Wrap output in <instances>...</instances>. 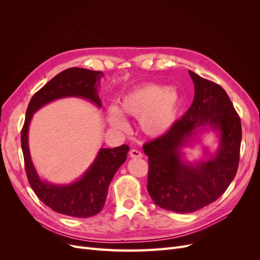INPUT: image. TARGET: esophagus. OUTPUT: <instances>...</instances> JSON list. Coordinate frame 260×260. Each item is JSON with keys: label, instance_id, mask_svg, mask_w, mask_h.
Here are the masks:
<instances>
[{"label": "esophagus", "instance_id": "obj_1", "mask_svg": "<svg viewBox=\"0 0 260 260\" xmlns=\"http://www.w3.org/2000/svg\"><path fill=\"white\" fill-rule=\"evenodd\" d=\"M142 153H141L140 151H138V149H131L130 151V157L131 158H141L142 157Z\"/></svg>", "mask_w": 260, "mask_h": 260}]
</instances>
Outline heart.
Instances as JSON below:
<instances>
[{
	"label": "heart",
	"mask_w": 260,
	"mask_h": 260,
	"mask_svg": "<svg viewBox=\"0 0 260 260\" xmlns=\"http://www.w3.org/2000/svg\"><path fill=\"white\" fill-rule=\"evenodd\" d=\"M181 96L177 89L149 83L130 91L121 99L123 114L140 118V127L149 137H159L174 127L180 113ZM108 120L116 129H125L127 122L116 108L108 112Z\"/></svg>",
	"instance_id": "1"
}]
</instances>
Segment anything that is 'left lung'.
Here are the masks:
<instances>
[{"mask_svg":"<svg viewBox=\"0 0 260 260\" xmlns=\"http://www.w3.org/2000/svg\"><path fill=\"white\" fill-rule=\"evenodd\" d=\"M188 74L195 89L191 107L167 133L143 145L149 196L157 206L180 214L205 207L225 192L237 175L242 141L241 119L225 91L191 70ZM204 129L218 133L217 151H206L200 162L185 161L182 148Z\"/></svg>","mask_w":260,"mask_h":260,"instance_id":"left-lung-1","label":"left lung"}]
</instances>
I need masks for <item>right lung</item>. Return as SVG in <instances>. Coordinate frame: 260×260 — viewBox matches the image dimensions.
Wrapping results in <instances>:
<instances>
[{"label":"right lung","mask_w":260,"mask_h":260,"mask_svg":"<svg viewBox=\"0 0 260 260\" xmlns=\"http://www.w3.org/2000/svg\"><path fill=\"white\" fill-rule=\"evenodd\" d=\"M104 74L85 68L73 67L55 76L30 100L21 130V148L30 186L46 206L61 215L76 218L95 216L104 207L108 186L121 165L127 159L128 145L100 151L84 174L69 184H54L42 180L31 160L28 143L29 124L34 114L51 102L65 98H80L95 104L102 101L98 94Z\"/></svg>","instance_id":"right-lung-1"}]
</instances>
